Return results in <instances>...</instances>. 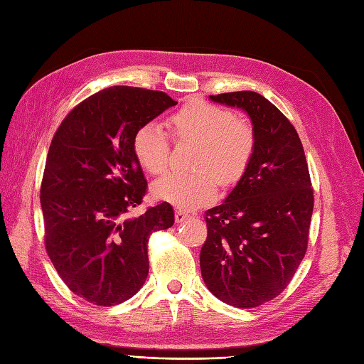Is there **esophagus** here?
<instances>
[{
	"label": "esophagus",
	"instance_id": "esophagus-1",
	"mask_svg": "<svg viewBox=\"0 0 364 364\" xmlns=\"http://www.w3.org/2000/svg\"><path fill=\"white\" fill-rule=\"evenodd\" d=\"M189 218H191V215H189L186 211H181V210H178V211L175 213V220H176L178 223H183V222H186Z\"/></svg>",
	"mask_w": 364,
	"mask_h": 364
}]
</instances>
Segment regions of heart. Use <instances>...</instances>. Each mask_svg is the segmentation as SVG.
I'll list each match as a JSON object with an SVG mask.
<instances>
[{
    "label": "heart",
    "mask_w": 364,
    "mask_h": 364,
    "mask_svg": "<svg viewBox=\"0 0 364 364\" xmlns=\"http://www.w3.org/2000/svg\"><path fill=\"white\" fill-rule=\"evenodd\" d=\"M178 141L200 144L194 166L197 173H170L153 186V196L183 210H196L218 196V180L233 184L249 167L257 149L250 123L237 120L225 107L191 100L168 119ZM133 150L141 167L150 175H162L168 166L170 145L156 123H145L133 137Z\"/></svg>",
    "instance_id": "b5f03b06"
}]
</instances>
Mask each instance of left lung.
Instances as JSON below:
<instances>
[{
  "label": "left lung",
  "mask_w": 364,
  "mask_h": 364,
  "mask_svg": "<svg viewBox=\"0 0 364 364\" xmlns=\"http://www.w3.org/2000/svg\"><path fill=\"white\" fill-rule=\"evenodd\" d=\"M249 114L257 149L225 202L205 211L200 269L215 297L255 308L286 289L304 259L314 206L304 146L277 106L252 90L210 95Z\"/></svg>",
  "instance_id": "obj_1"
}]
</instances>
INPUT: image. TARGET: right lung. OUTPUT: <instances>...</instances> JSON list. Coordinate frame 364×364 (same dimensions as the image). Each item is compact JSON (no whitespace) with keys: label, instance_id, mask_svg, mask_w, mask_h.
Returning a JSON list of instances; mask_svg holds the SVG:
<instances>
[{"label":"right lung","instance_id":"obj_1","mask_svg":"<svg viewBox=\"0 0 364 364\" xmlns=\"http://www.w3.org/2000/svg\"><path fill=\"white\" fill-rule=\"evenodd\" d=\"M175 105L164 92L114 86L75 106L53 137L41 188L46 253L90 304L133 297L149 275L150 235L173 225L167 202L127 214L146 192L134 133Z\"/></svg>","mask_w":364,"mask_h":364}]
</instances>
